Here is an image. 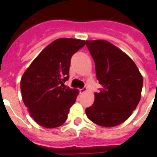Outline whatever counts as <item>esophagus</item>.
Here are the masks:
<instances>
[{
    "instance_id": "1",
    "label": "esophagus",
    "mask_w": 157,
    "mask_h": 157,
    "mask_svg": "<svg viewBox=\"0 0 157 157\" xmlns=\"http://www.w3.org/2000/svg\"><path fill=\"white\" fill-rule=\"evenodd\" d=\"M86 91H87V88H86V87H84V88L80 89V90H79L80 94H84V93L86 92Z\"/></svg>"
}]
</instances>
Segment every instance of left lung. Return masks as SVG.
<instances>
[{
    "label": "left lung",
    "instance_id": "8db88e82",
    "mask_svg": "<svg viewBox=\"0 0 157 157\" xmlns=\"http://www.w3.org/2000/svg\"><path fill=\"white\" fill-rule=\"evenodd\" d=\"M86 46L102 86L99 93H95L94 103L86 109V116L102 127L121 124L139 103L142 76L132 59L109 41H86Z\"/></svg>",
    "mask_w": 157,
    "mask_h": 157
}]
</instances>
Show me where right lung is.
<instances>
[{"instance_id":"obj_1","label":"right lung","mask_w":157,"mask_h":157,"mask_svg":"<svg viewBox=\"0 0 157 157\" xmlns=\"http://www.w3.org/2000/svg\"><path fill=\"white\" fill-rule=\"evenodd\" d=\"M85 41L59 38L44 48L25 71L22 98L34 121L46 128L61 126L67 119L78 91L63 85L69 78L71 59Z\"/></svg>"}]
</instances>
